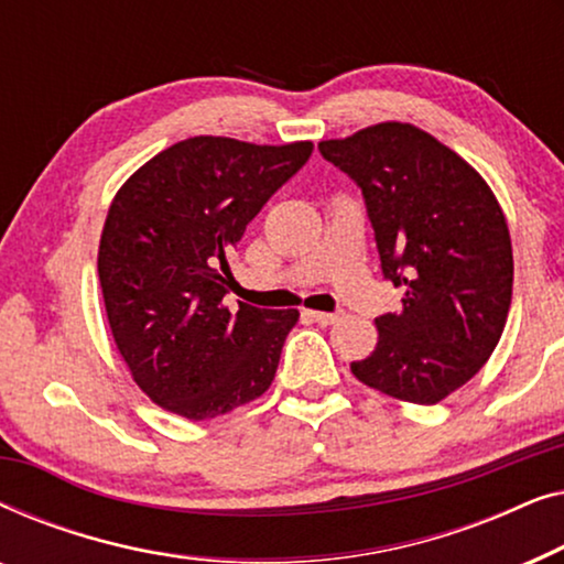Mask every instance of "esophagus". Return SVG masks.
<instances>
[{
  "label": "esophagus",
  "instance_id": "34e87169",
  "mask_svg": "<svg viewBox=\"0 0 564 564\" xmlns=\"http://www.w3.org/2000/svg\"><path fill=\"white\" fill-rule=\"evenodd\" d=\"M305 318H311L313 323H321V326H330V323L338 321L336 313H323V311H305Z\"/></svg>",
  "mask_w": 564,
  "mask_h": 564
}]
</instances>
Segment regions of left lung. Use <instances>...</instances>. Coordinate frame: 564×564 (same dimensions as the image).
Here are the masks:
<instances>
[{
  "mask_svg": "<svg viewBox=\"0 0 564 564\" xmlns=\"http://www.w3.org/2000/svg\"><path fill=\"white\" fill-rule=\"evenodd\" d=\"M318 149L359 184L384 280L403 290V307L375 318V351L351 372L384 395L434 405L480 372L506 328V215L465 159L411 122H380Z\"/></svg>",
  "mask_w": 564,
  "mask_h": 564,
  "instance_id": "1",
  "label": "left lung"
}]
</instances>
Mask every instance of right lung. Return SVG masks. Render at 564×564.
<instances>
[{"label":"right lung","instance_id":"right-lung-1","mask_svg":"<svg viewBox=\"0 0 564 564\" xmlns=\"http://www.w3.org/2000/svg\"><path fill=\"white\" fill-rule=\"evenodd\" d=\"M311 153V141L195 135L145 161L115 195L99 288L120 357L164 411L218 419L272 384L300 313L246 303L230 313L228 253Z\"/></svg>","mask_w":564,"mask_h":564}]
</instances>
